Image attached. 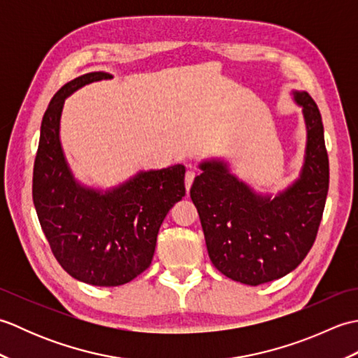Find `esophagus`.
<instances>
[{
  "label": "esophagus",
  "instance_id": "obj_1",
  "mask_svg": "<svg viewBox=\"0 0 358 358\" xmlns=\"http://www.w3.org/2000/svg\"><path fill=\"white\" fill-rule=\"evenodd\" d=\"M194 178H195V171H187L185 175V185H186V191L189 192V189H191L192 183H194Z\"/></svg>",
  "mask_w": 358,
  "mask_h": 358
}]
</instances>
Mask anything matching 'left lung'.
I'll use <instances>...</instances> for the list:
<instances>
[{"label":"left lung","mask_w":358,"mask_h":358,"mask_svg":"<svg viewBox=\"0 0 358 358\" xmlns=\"http://www.w3.org/2000/svg\"><path fill=\"white\" fill-rule=\"evenodd\" d=\"M303 108L308 143L300 178L275 199L258 195L218 159L200 164L191 199L199 210L212 264L240 283L258 286L294 271L313 248L329 189L322 115L308 92Z\"/></svg>","instance_id":"1"}]
</instances>
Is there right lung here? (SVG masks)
Instances as JSON below:
<instances>
[{
    "instance_id": "obj_1",
    "label": "right lung",
    "mask_w": 358,
    "mask_h": 358,
    "mask_svg": "<svg viewBox=\"0 0 358 358\" xmlns=\"http://www.w3.org/2000/svg\"><path fill=\"white\" fill-rule=\"evenodd\" d=\"M112 78L90 72L53 95L41 121L34 164L32 196L53 257L80 281L120 286L146 271L167 212L183 199L185 166L136 173L124 185L100 192L78 185L59 143L64 100L89 83Z\"/></svg>"
}]
</instances>
